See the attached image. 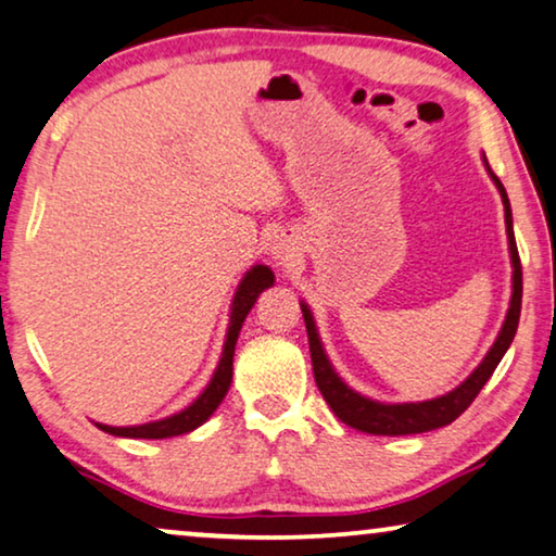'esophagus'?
Instances as JSON below:
<instances>
[{
	"mask_svg": "<svg viewBox=\"0 0 556 556\" xmlns=\"http://www.w3.org/2000/svg\"><path fill=\"white\" fill-rule=\"evenodd\" d=\"M294 256V247H289L285 239H279L275 244V260H279V264H287Z\"/></svg>",
	"mask_w": 556,
	"mask_h": 556,
	"instance_id": "34e87169",
	"label": "esophagus"
}]
</instances>
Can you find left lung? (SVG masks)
<instances>
[{
    "label": "left lung",
    "mask_w": 556,
    "mask_h": 556,
    "mask_svg": "<svg viewBox=\"0 0 556 556\" xmlns=\"http://www.w3.org/2000/svg\"><path fill=\"white\" fill-rule=\"evenodd\" d=\"M486 168H489V161H486ZM489 174L494 178L496 189L502 193V201H504L506 237H509V252H511V267H514V277H511L514 292H511L509 312H506L504 327L502 332H498L494 348L489 350V355L483 357V363L476 367V370L468 375L456 390H451V393H445L441 397H433V401L393 403V405L370 401V397L355 393V390L348 388L345 382L340 380V375L332 370L330 359H327L323 350V342H319L312 312L307 304L302 302V317H304V325H307L315 382L334 416H338L342 424H348L350 428H357V431L372 433V435H410V433H426V431H433V428L448 426L468 408V405L473 403V397L481 393V388L486 386V380L494 375L496 365L502 363L504 353L509 350L516 334V327H519V315H521V260H519V249H516V239H514L509 197H506L504 184L494 176V170L489 168Z\"/></svg>",
    "instance_id": "left-lung-1"
}]
</instances>
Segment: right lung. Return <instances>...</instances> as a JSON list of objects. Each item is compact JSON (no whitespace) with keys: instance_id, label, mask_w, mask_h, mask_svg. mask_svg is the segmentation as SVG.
<instances>
[{"instance_id":"1","label":"right lung","mask_w":556,"mask_h":556,"mask_svg":"<svg viewBox=\"0 0 556 556\" xmlns=\"http://www.w3.org/2000/svg\"><path fill=\"white\" fill-rule=\"evenodd\" d=\"M275 285V275H271L269 267L264 264H256L241 279V285L233 294V304H231V319H229V332H226V342H224V353L222 359H218V367L214 372V378L206 386V390L193 401L189 408H184L176 416L163 418V420H153V424H143V426H130V428H113V426H103L98 424L100 431L113 433V435H125V438H170V435H181L189 433L193 428H199L201 424H206L218 405H222L226 390L231 386V372H233V348H237V338L241 325L249 315V309L254 307L256 296H260L264 289Z\"/></svg>"}]
</instances>
